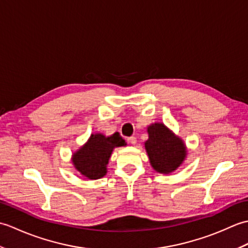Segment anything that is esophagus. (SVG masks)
Listing matches in <instances>:
<instances>
[{
	"instance_id": "obj_1",
	"label": "esophagus",
	"mask_w": 248,
	"mask_h": 248,
	"mask_svg": "<svg viewBox=\"0 0 248 248\" xmlns=\"http://www.w3.org/2000/svg\"><path fill=\"white\" fill-rule=\"evenodd\" d=\"M128 143L135 145L136 144V138H134V136H131V138L128 139Z\"/></svg>"
}]
</instances>
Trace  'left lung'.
Wrapping results in <instances>:
<instances>
[{
    "label": "left lung",
    "mask_w": 248,
    "mask_h": 248,
    "mask_svg": "<svg viewBox=\"0 0 248 248\" xmlns=\"http://www.w3.org/2000/svg\"><path fill=\"white\" fill-rule=\"evenodd\" d=\"M147 133L148 140L145 141V149L152 168L164 175L177 170L187 155L183 140L163 123L151 124L147 127Z\"/></svg>",
    "instance_id": "8db88e82"
}]
</instances>
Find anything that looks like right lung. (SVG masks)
Returning a JSON list of instances; mask_svg holds the SVG:
<instances>
[{"mask_svg":"<svg viewBox=\"0 0 248 248\" xmlns=\"http://www.w3.org/2000/svg\"><path fill=\"white\" fill-rule=\"evenodd\" d=\"M124 146H127V143L118 132L109 136L92 133L86 143L72 154V165L82 176L89 180H97L107 175L113 150Z\"/></svg>","mask_w":248,"mask_h":248,"instance_id":"right-lung-1","label":"right lung"}]
</instances>
